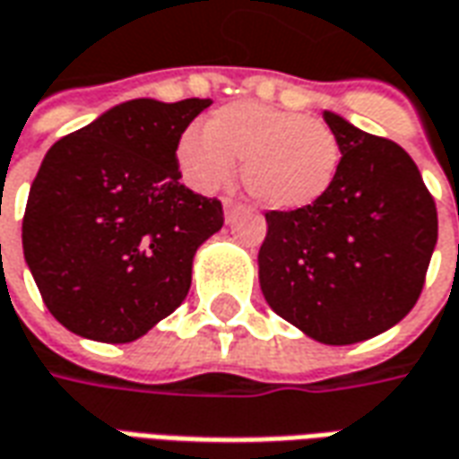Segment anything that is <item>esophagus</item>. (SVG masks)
<instances>
[{"instance_id": "34e87169", "label": "esophagus", "mask_w": 459, "mask_h": 459, "mask_svg": "<svg viewBox=\"0 0 459 459\" xmlns=\"http://www.w3.org/2000/svg\"><path fill=\"white\" fill-rule=\"evenodd\" d=\"M223 211H226V221H233V219H236V213L240 211V206L236 204V201L226 198V201H223Z\"/></svg>"}]
</instances>
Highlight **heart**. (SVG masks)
Segmentation results:
<instances>
[{"label":"heart","mask_w":459,"mask_h":459,"mask_svg":"<svg viewBox=\"0 0 459 459\" xmlns=\"http://www.w3.org/2000/svg\"><path fill=\"white\" fill-rule=\"evenodd\" d=\"M176 161L196 191H216L243 161L240 178L253 201L273 211L313 206L341 169V143L325 121L258 101H236L188 129L176 143Z\"/></svg>","instance_id":"heart-1"}]
</instances>
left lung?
<instances>
[{"mask_svg": "<svg viewBox=\"0 0 459 459\" xmlns=\"http://www.w3.org/2000/svg\"><path fill=\"white\" fill-rule=\"evenodd\" d=\"M341 169L313 206L268 211L258 278L268 306L325 345L385 333L418 303L437 243V208L395 141L323 114Z\"/></svg>", "mask_w": 459, "mask_h": 459, "instance_id": "left-lung-1", "label": "left lung"}]
</instances>
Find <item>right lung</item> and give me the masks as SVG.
Returning <instances> with one entry per match:
<instances>
[{"label": "right lung", "instance_id": "right-lung-1", "mask_svg": "<svg viewBox=\"0 0 459 459\" xmlns=\"http://www.w3.org/2000/svg\"><path fill=\"white\" fill-rule=\"evenodd\" d=\"M211 99H134L51 146L29 191L22 246L49 313L82 338L131 342L191 288L219 198L186 188L176 143Z\"/></svg>", "mask_w": 459, "mask_h": 459}]
</instances>
